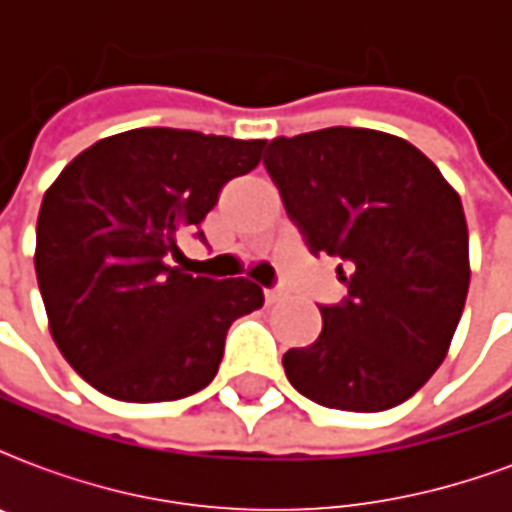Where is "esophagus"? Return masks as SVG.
I'll list each match as a JSON object with an SVG mask.
<instances>
[{
  "mask_svg": "<svg viewBox=\"0 0 512 512\" xmlns=\"http://www.w3.org/2000/svg\"><path fill=\"white\" fill-rule=\"evenodd\" d=\"M284 297H287V292H284V289L281 287H273V289H265V300H268V303H281V300H284Z\"/></svg>",
  "mask_w": 512,
  "mask_h": 512,
  "instance_id": "esophagus-1",
  "label": "esophagus"
}]
</instances>
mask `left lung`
I'll use <instances>...</instances> for the list:
<instances>
[{"label":"left lung","mask_w":512,"mask_h":512,"mask_svg":"<svg viewBox=\"0 0 512 512\" xmlns=\"http://www.w3.org/2000/svg\"><path fill=\"white\" fill-rule=\"evenodd\" d=\"M313 255L340 257L348 297L284 353L305 398L342 412L404 404L446 358L470 284L462 201L404 138L327 127L276 138L263 159Z\"/></svg>","instance_id":"8db88e82"}]
</instances>
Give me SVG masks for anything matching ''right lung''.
I'll return each instance as SVG.
<instances>
[{
  "mask_svg": "<svg viewBox=\"0 0 512 512\" xmlns=\"http://www.w3.org/2000/svg\"><path fill=\"white\" fill-rule=\"evenodd\" d=\"M265 140L143 127L98 140L47 188L36 281L63 358L116 401H177L207 388L225 335L263 305L249 279L172 265L228 180L260 164ZM204 241V233H196Z\"/></svg>",
  "mask_w": 512,
  "mask_h": 512,
  "instance_id": "right-lung-1",
  "label": "right lung"
}]
</instances>
